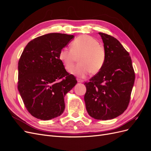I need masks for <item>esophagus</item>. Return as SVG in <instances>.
Instances as JSON below:
<instances>
[{
	"instance_id": "esophagus-1",
	"label": "esophagus",
	"mask_w": 151,
	"mask_h": 151,
	"mask_svg": "<svg viewBox=\"0 0 151 151\" xmlns=\"http://www.w3.org/2000/svg\"><path fill=\"white\" fill-rule=\"evenodd\" d=\"M77 82H78V83H83V82H84V81L83 80V79H77Z\"/></svg>"
}]
</instances>
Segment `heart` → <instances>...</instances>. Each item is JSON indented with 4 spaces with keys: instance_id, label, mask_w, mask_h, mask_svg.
I'll return each instance as SVG.
<instances>
[{
    "instance_id": "1",
    "label": "heart",
    "mask_w": 151,
    "mask_h": 151,
    "mask_svg": "<svg viewBox=\"0 0 151 151\" xmlns=\"http://www.w3.org/2000/svg\"><path fill=\"white\" fill-rule=\"evenodd\" d=\"M79 57V63L71 70L72 74L84 77L90 72L98 73L106 61V51L93 36L83 35L77 37L71 43V48H63L59 52V59L65 69L70 70Z\"/></svg>"
}]
</instances>
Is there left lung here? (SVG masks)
Masks as SVG:
<instances>
[{
  "label": "left lung",
  "mask_w": 151,
  "mask_h": 151,
  "mask_svg": "<svg viewBox=\"0 0 151 151\" xmlns=\"http://www.w3.org/2000/svg\"><path fill=\"white\" fill-rule=\"evenodd\" d=\"M106 51V61L98 73L86 82V108L97 120L113 119L124 112L130 102L135 72L129 53L113 36L99 33Z\"/></svg>",
  "instance_id": "8db88e82"
}]
</instances>
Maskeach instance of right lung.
<instances>
[{
  "mask_svg": "<svg viewBox=\"0 0 151 151\" xmlns=\"http://www.w3.org/2000/svg\"><path fill=\"white\" fill-rule=\"evenodd\" d=\"M74 35L49 33L29 42L18 62L17 88L32 116L48 120L62 115L64 97L77 84L59 59Z\"/></svg>",
  "mask_w": 151,
  "mask_h": 151,
  "instance_id": "right-lung-1",
  "label": "right lung"
}]
</instances>
